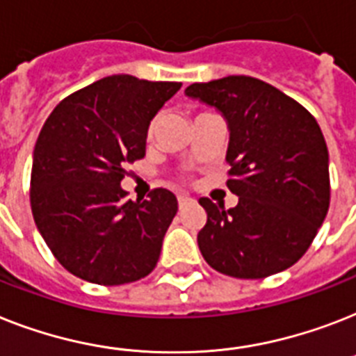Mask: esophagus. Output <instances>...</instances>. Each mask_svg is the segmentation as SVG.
Instances as JSON below:
<instances>
[{
	"label": "esophagus",
	"instance_id": "34e87169",
	"mask_svg": "<svg viewBox=\"0 0 356 356\" xmlns=\"http://www.w3.org/2000/svg\"><path fill=\"white\" fill-rule=\"evenodd\" d=\"M177 203H179V208H186L188 204L193 203V199L188 197V195H177Z\"/></svg>",
	"mask_w": 356,
	"mask_h": 356
}]
</instances>
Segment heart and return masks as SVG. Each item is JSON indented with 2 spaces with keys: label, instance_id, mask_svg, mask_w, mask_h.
Masks as SVG:
<instances>
[{
  "label": "heart",
  "instance_id": "obj_1",
  "mask_svg": "<svg viewBox=\"0 0 356 356\" xmlns=\"http://www.w3.org/2000/svg\"><path fill=\"white\" fill-rule=\"evenodd\" d=\"M153 128H155V122H152V126H149V129H148V135H149V137H152V133H153Z\"/></svg>",
  "mask_w": 356,
  "mask_h": 356
}]
</instances>
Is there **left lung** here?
<instances>
[{"label": "left lung", "instance_id": "obj_1", "mask_svg": "<svg viewBox=\"0 0 356 356\" xmlns=\"http://www.w3.org/2000/svg\"><path fill=\"white\" fill-rule=\"evenodd\" d=\"M184 93L227 120V186L239 197L230 210L199 199L207 210L199 250L232 278L282 273L307 252L329 210V153L316 118L274 86L243 74L192 83Z\"/></svg>", "mask_w": 356, "mask_h": 356}]
</instances>
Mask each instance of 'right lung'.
Listing matches in <instances>:
<instances>
[{"mask_svg": "<svg viewBox=\"0 0 356 356\" xmlns=\"http://www.w3.org/2000/svg\"><path fill=\"white\" fill-rule=\"evenodd\" d=\"M181 82L113 74L58 104L34 146V223L65 270L97 285H124L152 273L177 199L155 188L126 199V164L146 153L152 118Z\"/></svg>", "mask_w": 356, "mask_h": 356, "instance_id": "obj_1", "label": "right lung"}]
</instances>
